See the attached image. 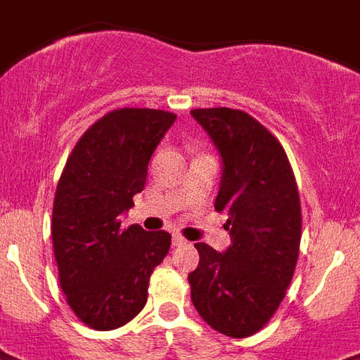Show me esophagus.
Wrapping results in <instances>:
<instances>
[{
  "label": "esophagus",
  "instance_id": "esophagus-1",
  "mask_svg": "<svg viewBox=\"0 0 360 360\" xmlns=\"http://www.w3.org/2000/svg\"><path fill=\"white\" fill-rule=\"evenodd\" d=\"M173 245L174 246H184V245H187V240L184 239V237L180 236V233H174V236H173Z\"/></svg>",
  "mask_w": 360,
  "mask_h": 360
}]
</instances>
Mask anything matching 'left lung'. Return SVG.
I'll return each instance as SVG.
<instances>
[{"label": "left lung", "instance_id": "obj_1", "mask_svg": "<svg viewBox=\"0 0 360 360\" xmlns=\"http://www.w3.org/2000/svg\"><path fill=\"white\" fill-rule=\"evenodd\" d=\"M191 115L222 158L215 210L226 212L231 245L197 243L187 276L204 322L233 338L257 333L278 311L292 280L302 239L298 186L283 147L243 110L197 108Z\"/></svg>", "mask_w": 360, "mask_h": 360}]
</instances>
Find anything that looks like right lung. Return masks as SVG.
Returning <instances> with one entry per match:
<instances>
[{"instance_id": "1", "label": "right lung", "mask_w": 360, "mask_h": 360, "mask_svg": "<svg viewBox=\"0 0 360 360\" xmlns=\"http://www.w3.org/2000/svg\"><path fill=\"white\" fill-rule=\"evenodd\" d=\"M176 115L112 110L77 141L53 202L58 280L77 319L97 331L129 323L145 307L148 280L167 255L171 233L121 226L147 180L148 160Z\"/></svg>"}]
</instances>
